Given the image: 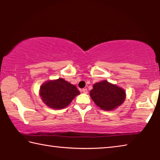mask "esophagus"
I'll return each mask as SVG.
<instances>
[{
    "label": "esophagus",
    "mask_w": 160,
    "mask_h": 160,
    "mask_svg": "<svg viewBox=\"0 0 160 160\" xmlns=\"http://www.w3.org/2000/svg\"><path fill=\"white\" fill-rule=\"evenodd\" d=\"M82 92L83 93L87 94V93H88V90H87L86 88H84V89H82Z\"/></svg>",
    "instance_id": "1"
}]
</instances>
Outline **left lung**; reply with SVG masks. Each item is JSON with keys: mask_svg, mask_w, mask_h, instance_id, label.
<instances>
[{"mask_svg": "<svg viewBox=\"0 0 160 160\" xmlns=\"http://www.w3.org/2000/svg\"><path fill=\"white\" fill-rule=\"evenodd\" d=\"M90 95L93 102L100 109L113 110L125 101L126 94L123 88L113 85L107 80L94 83Z\"/></svg>", "mask_w": 160, "mask_h": 160, "instance_id": "1", "label": "left lung"}]
</instances>
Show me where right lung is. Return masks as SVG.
Segmentation results:
<instances>
[{"label": "right lung", "instance_id": "right-lung-1", "mask_svg": "<svg viewBox=\"0 0 160 160\" xmlns=\"http://www.w3.org/2000/svg\"><path fill=\"white\" fill-rule=\"evenodd\" d=\"M80 92L74 85L63 78L48 80L40 87L39 96L47 107L53 109L66 108Z\"/></svg>", "mask_w": 160, "mask_h": 160}]
</instances>
